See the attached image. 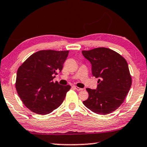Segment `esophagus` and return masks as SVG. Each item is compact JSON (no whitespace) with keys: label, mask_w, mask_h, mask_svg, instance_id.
<instances>
[{"label":"esophagus","mask_w":147,"mask_h":147,"mask_svg":"<svg viewBox=\"0 0 147 147\" xmlns=\"http://www.w3.org/2000/svg\"><path fill=\"white\" fill-rule=\"evenodd\" d=\"M73 88H74V89H76L77 91H82L83 90V89L82 88H78V87H76V86H73Z\"/></svg>","instance_id":"obj_1"}]
</instances>
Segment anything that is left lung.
Returning a JSON list of instances; mask_svg holds the SVG:
<instances>
[{"label": "left lung", "instance_id": "8db88e82", "mask_svg": "<svg viewBox=\"0 0 147 147\" xmlns=\"http://www.w3.org/2000/svg\"><path fill=\"white\" fill-rule=\"evenodd\" d=\"M82 53L91 64L93 76L99 78L96 89H86L89 97L83 104L100 115L113 112L123 102L131 86L127 61L115 51L104 47Z\"/></svg>", "mask_w": 147, "mask_h": 147}]
</instances>
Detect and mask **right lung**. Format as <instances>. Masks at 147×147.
<instances>
[{
    "label": "right lung",
    "mask_w": 147,
    "mask_h": 147,
    "mask_svg": "<svg viewBox=\"0 0 147 147\" xmlns=\"http://www.w3.org/2000/svg\"><path fill=\"white\" fill-rule=\"evenodd\" d=\"M69 51H40L31 55L17 71L16 88L23 104L32 112L47 115L58 108L71 86L53 80L61 72Z\"/></svg>",
    "instance_id": "add662e5"
}]
</instances>
